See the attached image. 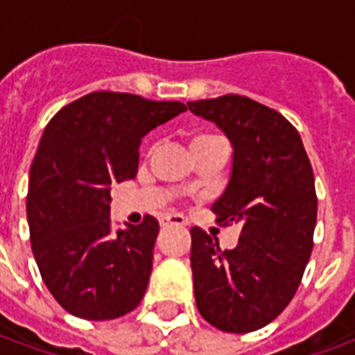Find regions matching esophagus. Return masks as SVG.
<instances>
[{
	"mask_svg": "<svg viewBox=\"0 0 355 355\" xmlns=\"http://www.w3.org/2000/svg\"><path fill=\"white\" fill-rule=\"evenodd\" d=\"M162 226H186V218L178 213H165L159 218Z\"/></svg>",
	"mask_w": 355,
	"mask_h": 355,
	"instance_id": "1",
	"label": "esophagus"
}]
</instances>
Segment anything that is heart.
<instances>
[{"label": "heart", "mask_w": 355, "mask_h": 355, "mask_svg": "<svg viewBox=\"0 0 355 355\" xmlns=\"http://www.w3.org/2000/svg\"><path fill=\"white\" fill-rule=\"evenodd\" d=\"M209 139H215V135H198V137L192 140V144H198V142H203V140Z\"/></svg>", "instance_id": "heart-1"}]
</instances>
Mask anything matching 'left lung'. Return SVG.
<instances>
[{"instance_id":"obj_1","label":"left lung","mask_w":355,"mask_h":355,"mask_svg":"<svg viewBox=\"0 0 355 355\" xmlns=\"http://www.w3.org/2000/svg\"><path fill=\"white\" fill-rule=\"evenodd\" d=\"M234 148L230 182L213 203L216 223L241 226L238 245L192 228L196 304L213 327L251 333L274 321L297 293L313 247L318 198L298 131L261 102L224 94L188 102Z\"/></svg>"}]
</instances>
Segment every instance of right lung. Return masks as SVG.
I'll list each match as a JSON object with an SVG mask.
<instances>
[{
	"mask_svg": "<svg viewBox=\"0 0 355 355\" xmlns=\"http://www.w3.org/2000/svg\"><path fill=\"white\" fill-rule=\"evenodd\" d=\"M186 112L182 102L96 91L53 116L30 167L32 253L58 304L83 320H116L140 304L159 224L112 232L110 190L135 178L142 137Z\"/></svg>",
	"mask_w": 355,
	"mask_h": 355,
	"instance_id": "1",
	"label": "right lung"
}]
</instances>
